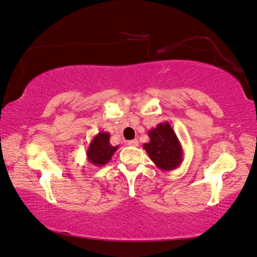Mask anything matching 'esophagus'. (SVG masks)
Listing matches in <instances>:
<instances>
[{
  "instance_id": "esophagus-1",
  "label": "esophagus",
  "mask_w": 257,
  "mask_h": 257,
  "mask_svg": "<svg viewBox=\"0 0 257 257\" xmlns=\"http://www.w3.org/2000/svg\"><path fill=\"white\" fill-rule=\"evenodd\" d=\"M127 145H128V146H131V147H137V146L139 145V141H138L137 139H134V140H130V141H127Z\"/></svg>"
}]
</instances>
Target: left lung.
Wrapping results in <instances>:
<instances>
[{"mask_svg": "<svg viewBox=\"0 0 257 257\" xmlns=\"http://www.w3.org/2000/svg\"><path fill=\"white\" fill-rule=\"evenodd\" d=\"M149 142L144 144V149L160 170L171 171L180 167L184 160L183 146L169 121L160 123L149 130Z\"/></svg>", "mask_w": 257, "mask_h": 257, "instance_id": "8db88e82", "label": "left lung"}]
</instances>
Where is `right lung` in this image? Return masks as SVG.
I'll use <instances>...</instances> for the list:
<instances>
[{"label": "right lung", "instance_id": "1", "mask_svg": "<svg viewBox=\"0 0 257 257\" xmlns=\"http://www.w3.org/2000/svg\"><path fill=\"white\" fill-rule=\"evenodd\" d=\"M119 146H112L110 144V134L108 132H100L93 138L88 146L87 160L95 167H102L109 163L111 157Z\"/></svg>", "mask_w": 257, "mask_h": 257}]
</instances>
